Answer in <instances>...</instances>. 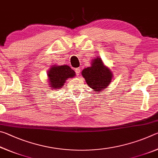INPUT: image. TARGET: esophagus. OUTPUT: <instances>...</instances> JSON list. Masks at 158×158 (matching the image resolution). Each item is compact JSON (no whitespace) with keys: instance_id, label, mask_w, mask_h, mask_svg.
<instances>
[{"instance_id":"obj_1","label":"esophagus","mask_w":158,"mask_h":158,"mask_svg":"<svg viewBox=\"0 0 158 158\" xmlns=\"http://www.w3.org/2000/svg\"><path fill=\"white\" fill-rule=\"evenodd\" d=\"M75 72H76V74H77V75H79V74H80V72H81V69H80L79 68H77L75 69Z\"/></svg>"}]
</instances>
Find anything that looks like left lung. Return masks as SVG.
<instances>
[{"instance_id":"obj_1","label":"left lung","mask_w":158,"mask_h":158,"mask_svg":"<svg viewBox=\"0 0 158 158\" xmlns=\"http://www.w3.org/2000/svg\"><path fill=\"white\" fill-rule=\"evenodd\" d=\"M81 74L89 86L97 93L107 87L113 77L111 69L104 65L99 56L92 60L91 65L83 69Z\"/></svg>"}]
</instances>
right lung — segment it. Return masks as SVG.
I'll list each match as a JSON object with an SVG mask.
<instances>
[{"instance_id": "right-lung-1", "label": "right lung", "mask_w": 158, "mask_h": 158, "mask_svg": "<svg viewBox=\"0 0 158 158\" xmlns=\"http://www.w3.org/2000/svg\"><path fill=\"white\" fill-rule=\"evenodd\" d=\"M48 84L52 89H59L66 80L75 77V72L68 65H53L47 73Z\"/></svg>"}]
</instances>
